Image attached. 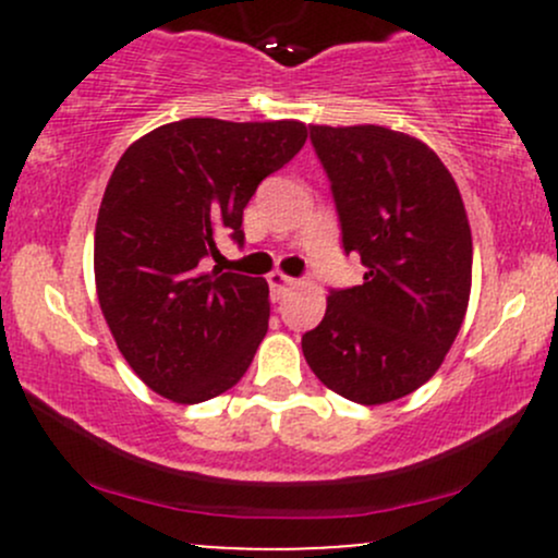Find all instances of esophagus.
<instances>
[{
  "label": "esophagus",
  "instance_id": "34e87169",
  "mask_svg": "<svg viewBox=\"0 0 558 558\" xmlns=\"http://www.w3.org/2000/svg\"><path fill=\"white\" fill-rule=\"evenodd\" d=\"M267 283H270L272 299H275V301H280V299L286 296V291H288V288L293 286V278H288V275H283V272H278V270H275V272L267 275Z\"/></svg>",
  "mask_w": 558,
  "mask_h": 558
}]
</instances>
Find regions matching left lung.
I'll return each mask as SVG.
<instances>
[{
    "label": "left lung",
    "instance_id": "1",
    "mask_svg": "<svg viewBox=\"0 0 558 558\" xmlns=\"http://www.w3.org/2000/svg\"><path fill=\"white\" fill-rule=\"evenodd\" d=\"M362 286L332 288L301 351L323 386L375 407L425 386L464 323L472 233L457 181L422 141L383 125H310Z\"/></svg>",
    "mask_w": 558,
    "mask_h": 558
}]
</instances>
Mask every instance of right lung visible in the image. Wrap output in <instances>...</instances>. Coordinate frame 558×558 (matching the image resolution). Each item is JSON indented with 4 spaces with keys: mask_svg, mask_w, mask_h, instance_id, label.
Masks as SVG:
<instances>
[{
    "mask_svg": "<svg viewBox=\"0 0 558 558\" xmlns=\"http://www.w3.org/2000/svg\"><path fill=\"white\" fill-rule=\"evenodd\" d=\"M299 120L159 125L114 165L94 235L101 315L120 354L155 393L198 403L226 393L270 319L265 278L202 272L222 235L243 243V207L299 155Z\"/></svg>",
    "mask_w": 558,
    "mask_h": 558,
    "instance_id": "obj_1",
    "label": "right lung"
}]
</instances>
